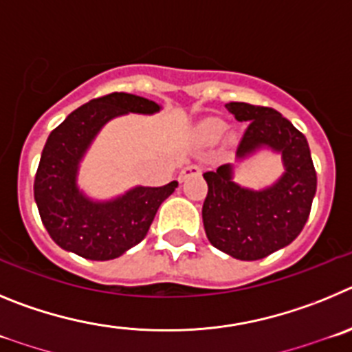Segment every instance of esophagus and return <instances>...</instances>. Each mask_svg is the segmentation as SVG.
<instances>
[{
  "mask_svg": "<svg viewBox=\"0 0 352 352\" xmlns=\"http://www.w3.org/2000/svg\"><path fill=\"white\" fill-rule=\"evenodd\" d=\"M199 173H201V168H199L198 164H188L186 168H182V172H180L179 179L180 180H186V179H189V177L199 175Z\"/></svg>",
  "mask_w": 352,
  "mask_h": 352,
  "instance_id": "34e87169",
  "label": "esophagus"
}]
</instances>
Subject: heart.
I'll return each mask as SVG.
<instances>
[{"label":"heart","instance_id":"heart-1","mask_svg":"<svg viewBox=\"0 0 352 352\" xmlns=\"http://www.w3.org/2000/svg\"><path fill=\"white\" fill-rule=\"evenodd\" d=\"M223 131H224V126L217 121L205 122V124L201 126V135H204L205 138H217Z\"/></svg>","mask_w":352,"mask_h":352}]
</instances>
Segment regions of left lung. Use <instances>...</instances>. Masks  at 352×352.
<instances>
[{
  "label": "left lung",
  "mask_w": 352,
  "mask_h": 352,
  "mask_svg": "<svg viewBox=\"0 0 352 352\" xmlns=\"http://www.w3.org/2000/svg\"><path fill=\"white\" fill-rule=\"evenodd\" d=\"M236 121L249 122L236 147V161L261 148L280 154L284 173L263 189L233 180V164L205 172L208 184L201 208L207 239L215 249L242 261H256L289 245L309 219L318 188L307 138L286 117L268 107L226 103Z\"/></svg>",
  "instance_id": "1"
}]
</instances>
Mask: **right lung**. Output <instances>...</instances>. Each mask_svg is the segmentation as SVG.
Listing matches in <instances>:
<instances>
[{"label": "right lung", "mask_w": 352, "mask_h": 352, "mask_svg": "<svg viewBox=\"0 0 352 352\" xmlns=\"http://www.w3.org/2000/svg\"><path fill=\"white\" fill-rule=\"evenodd\" d=\"M161 105L147 98L112 93L69 113L49 135L36 177L34 201L50 239L61 249L93 261H107L140 243L157 208L179 186H137L112 199H93L78 189L80 161L101 128L126 113L153 116Z\"/></svg>", "instance_id": "1"}]
</instances>
